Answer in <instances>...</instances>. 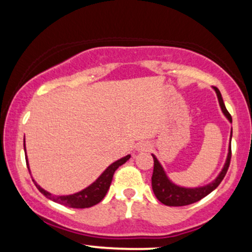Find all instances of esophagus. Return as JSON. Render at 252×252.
<instances>
[{"instance_id":"esophagus-1","label":"esophagus","mask_w":252,"mask_h":252,"mask_svg":"<svg viewBox=\"0 0 252 252\" xmlns=\"http://www.w3.org/2000/svg\"><path fill=\"white\" fill-rule=\"evenodd\" d=\"M138 150V152H148V150L150 149V144H148L147 142H142L140 143L137 146V148H136Z\"/></svg>"}]
</instances>
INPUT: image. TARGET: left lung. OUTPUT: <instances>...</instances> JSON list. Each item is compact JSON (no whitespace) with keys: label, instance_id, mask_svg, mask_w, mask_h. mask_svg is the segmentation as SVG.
Returning a JSON list of instances; mask_svg holds the SVG:
<instances>
[{"label":"left lung","instance_id":"1","mask_svg":"<svg viewBox=\"0 0 252 252\" xmlns=\"http://www.w3.org/2000/svg\"><path fill=\"white\" fill-rule=\"evenodd\" d=\"M215 89L217 97H218L219 105L222 114L225 115V117L232 123V117L228 114V111L225 108L224 100L221 98V94L217 88ZM231 138H232V128H231V135H230V146H228V153L226 161H225L224 167H222L221 172L219 173L218 176L210 182L209 185H205L201 187H181L179 185H175L174 182L170 181V179L167 176L166 172H164L163 167L161 166V163L158 162V160L156 158L154 154H152L153 158H154V170H153V176H152V187L153 192L158 201H161L162 204L167 205V206H186V205L193 204L201 200L202 198H205L206 195H209L212 190H215L217 187L219 186V184L222 181L225 174H226L228 166H230V160H231Z\"/></svg>","mask_w":252,"mask_h":252}]
</instances>
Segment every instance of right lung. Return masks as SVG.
I'll use <instances>...</instances> for the list:
<instances>
[{"mask_svg":"<svg viewBox=\"0 0 252 252\" xmlns=\"http://www.w3.org/2000/svg\"><path fill=\"white\" fill-rule=\"evenodd\" d=\"M24 148L26 150V144H25V140H24ZM26 154V153H25ZM130 158V155L124 156V158H120V160L115 161L114 163H111L110 166L106 168L104 172L98 176V179L94 182H92L90 186L86 187L80 190V192L74 193V194H70V195H53L52 193L47 192L40 187L39 185L36 184L35 180L34 184H35L36 189L42 193L46 198L51 199L52 201L58 202V204H62L63 206H68L72 207V209H88V207L94 206L97 205L98 202H100L103 200V198L105 196L106 193H108V189L111 185L112 181V176H114L115 172L120 166H122L123 163H126ZM26 162H27V167L28 170H30V164H28V158H27V154H26Z\"/></svg>","mask_w":252,"mask_h":252,"instance_id":"add662e5","label":"right lung"}]
</instances>
